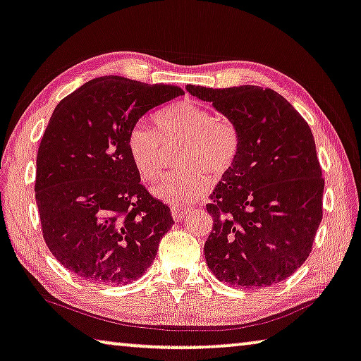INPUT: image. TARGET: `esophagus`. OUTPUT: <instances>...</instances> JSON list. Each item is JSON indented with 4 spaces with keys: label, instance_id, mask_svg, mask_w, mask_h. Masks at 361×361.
<instances>
[{
    "label": "esophagus",
    "instance_id": "obj_1",
    "mask_svg": "<svg viewBox=\"0 0 361 361\" xmlns=\"http://www.w3.org/2000/svg\"><path fill=\"white\" fill-rule=\"evenodd\" d=\"M187 216V209L184 208H173V218L176 221H182Z\"/></svg>",
    "mask_w": 361,
    "mask_h": 361
}]
</instances>
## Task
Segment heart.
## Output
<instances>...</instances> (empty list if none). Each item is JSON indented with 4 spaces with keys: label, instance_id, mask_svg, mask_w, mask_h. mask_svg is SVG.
Wrapping results in <instances>:
<instances>
[{
    "label": "heart",
    "instance_id": "b5f03b06",
    "mask_svg": "<svg viewBox=\"0 0 361 361\" xmlns=\"http://www.w3.org/2000/svg\"><path fill=\"white\" fill-rule=\"evenodd\" d=\"M158 132L137 123L127 132V153L143 180L154 182L164 173L166 145L182 143L177 171L154 188V193L174 207H185L208 188V174L218 179L234 168L240 153V130L231 119L193 102L176 103L154 116Z\"/></svg>",
    "mask_w": 361,
    "mask_h": 361
}]
</instances>
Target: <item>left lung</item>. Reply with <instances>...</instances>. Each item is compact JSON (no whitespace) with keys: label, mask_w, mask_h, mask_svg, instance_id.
I'll use <instances>...</instances> for the list:
<instances>
[{"label":"left lung","mask_w":361,"mask_h":361,"mask_svg":"<svg viewBox=\"0 0 361 361\" xmlns=\"http://www.w3.org/2000/svg\"><path fill=\"white\" fill-rule=\"evenodd\" d=\"M187 90L229 118L242 142L234 168L207 204L213 218L204 242L207 264L229 286H274L305 263L323 219L324 179L312 129L271 88Z\"/></svg>","instance_id":"8db88e82"}]
</instances>
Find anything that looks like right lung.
Wrapping results in <instances>:
<instances>
[{"label": "right lung", "mask_w": 361, "mask_h": 361, "mask_svg": "<svg viewBox=\"0 0 361 361\" xmlns=\"http://www.w3.org/2000/svg\"><path fill=\"white\" fill-rule=\"evenodd\" d=\"M182 93L108 75L54 108L38 147L35 200L49 252L80 279L124 286L157 257L174 219L140 184L126 138L148 109Z\"/></svg>", "instance_id": "add662e5"}]
</instances>
